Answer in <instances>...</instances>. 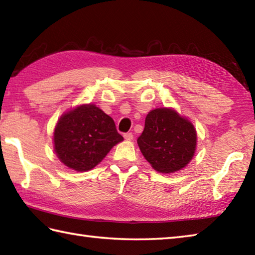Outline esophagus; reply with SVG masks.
Segmentation results:
<instances>
[{"label": "esophagus", "instance_id": "1", "mask_svg": "<svg viewBox=\"0 0 255 255\" xmlns=\"http://www.w3.org/2000/svg\"><path fill=\"white\" fill-rule=\"evenodd\" d=\"M124 138L126 139V140H128V141H130V140H132L133 139V134L131 133V132H127V133H124Z\"/></svg>", "mask_w": 255, "mask_h": 255}]
</instances>
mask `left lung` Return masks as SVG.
I'll return each instance as SVG.
<instances>
[{
    "instance_id": "8db88e82",
    "label": "left lung",
    "mask_w": 255,
    "mask_h": 255,
    "mask_svg": "<svg viewBox=\"0 0 255 255\" xmlns=\"http://www.w3.org/2000/svg\"><path fill=\"white\" fill-rule=\"evenodd\" d=\"M137 142L154 170L171 173L181 170L191 161L197 132L193 125L174 109L157 108L148 113Z\"/></svg>"
}]
</instances>
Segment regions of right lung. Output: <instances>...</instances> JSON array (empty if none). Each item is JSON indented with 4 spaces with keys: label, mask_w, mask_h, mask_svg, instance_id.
Segmentation results:
<instances>
[{
    "label": "right lung",
    "mask_w": 255,
    "mask_h": 255,
    "mask_svg": "<svg viewBox=\"0 0 255 255\" xmlns=\"http://www.w3.org/2000/svg\"><path fill=\"white\" fill-rule=\"evenodd\" d=\"M123 140L113 118L93 104L62 115L54 130L56 156L65 166L79 172L96 167Z\"/></svg>",
    "instance_id": "1"
}]
</instances>
